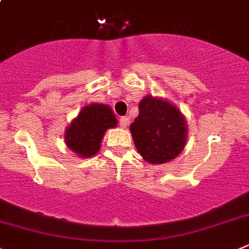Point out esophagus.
Instances as JSON below:
<instances>
[{
  "label": "esophagus",
  "mask_w": 249,
  "mask_h": 249,
  "mask_svg": "<svg viewBox=\"0 0 249 249\" xmlns=\"http://www.w3.org/2000/svg\"><path fill=\"white\" fill-rule=\"evenodd\" d=\"M129 124V118L128 117H121L120 118V126L122 128H127V126Z\"/></svg>",
  "instance_id": "34e87169"
}]
</instances>
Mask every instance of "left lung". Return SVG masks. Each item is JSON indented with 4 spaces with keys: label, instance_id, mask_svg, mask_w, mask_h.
I'll use <instances>...</instances> for the list:
<instances>
[{
    "label": "left lung",
    "instance_id": "left-lung-1",
    "mask_svg": "<svg viewBox=\"0 0 249 249\" xmlns=\"http://www.w3.org/2000/svg\"><path fill=\"white\" fill-rule=\"evenodd\" d=\"M140 115L129 127L137 150L150 164L175 159L188 138L186 120L179 108L166 100L150 95L138 105Z\"/></svg>",
    "mask_w": 249,
    "mask_h": 249
}]
</instances>
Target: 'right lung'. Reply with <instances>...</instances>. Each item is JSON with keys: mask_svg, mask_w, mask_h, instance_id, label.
Instances as JSON below:
<instances>
[{"mask_svg": "<svg viewBox=\"0 0 249 249\" xmlns=\"http://www.w3.org/2000/svg\"><path fill=\"white\" fill-rule=\"evenodd\" d=\"M116 126L117 120L108 105H88L65 131V143L77 156L89 158L100 150L105 132Z\"/></svg>", "mask_w": 249, "mask_h": 249, "instance_id": "add662e5", "label": "right lung"}]
</instances>
